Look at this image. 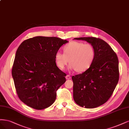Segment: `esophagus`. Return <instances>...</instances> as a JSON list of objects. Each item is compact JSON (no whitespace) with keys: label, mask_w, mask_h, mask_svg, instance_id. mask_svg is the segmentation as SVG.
<instances>
[{"label":"esophagus","mask_w":129,"mask_h":129,"mask_svg":"<svg viewBox=\"0 0 129 129\" xmlns=\"http://www.w3.org/2000/svg\"><path fill=\"white\" fill-rule=\"evenodd\" d=\"M65 78H66V79H67V80L70 79H71V76H70V75H67V76H66L65 77Z\"/></svg>","instance_id":"34e87169"}]
</instances>
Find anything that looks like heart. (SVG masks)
Wrapping results in <instances>:
<instances>
[{
  "label": "heart",
  "instance_id": "heart-1",
  "mask_svg": "<svg viewBox=\"0 0 129 129\" xmlns=\"http://www.w3.org/2000/svg\"><path fill=\"white\" fill-rule=\"evenodd\" d=\"M63 52H58L55 55L57 65L63 70L69 63V69L76 70L78 72H85L92 65L95 51L92 45L73 41L66 44L63 48Z\"/></svg>",
  "mask_w": 129,
  "mask_h": 129
}]
</instances>
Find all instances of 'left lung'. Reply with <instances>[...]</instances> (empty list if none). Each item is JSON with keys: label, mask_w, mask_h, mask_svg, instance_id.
<instances>
[{"label": "left lung", "mask_w": 129, "mask_h": 129, "mask_svg": "<svg viewBox=\"0 0 129 129\" xmlns=\"http://www.w3.org/2000/svg\"><path fill=\"white\" fill-rule=\"evenodd\" d=\"M92 45L95 51L90 67L72 76L73 99L86 108H94L106 103L113 94L119 80L118 59L110 45L94 37L75 38Z\"/></svg>", "instance_id": "1"}]
</instances>
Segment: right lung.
I'll use <instances>...</instances> for the list:
<instances>
[{
	"label": "right lung",
	"instance_id": "obj_1",
	"mask_svg": "<svg viewBox=\"0 0 129 129\" xmlns=\"http://www.w3.org/2000/svg\"><path fill=\"white\" fill-rule=\"evenodd\" d=\"M68 42L56 37L36 36L19 45L12 75L19 98L28 106L41 110L56 100L66 74L57 66L55 55Z\"/></svg>",
	"mask_w": 129,
	"mask_h": 129
}]
</instances>
